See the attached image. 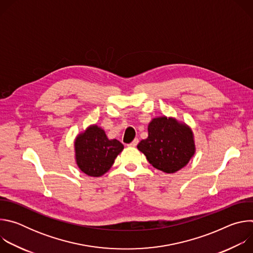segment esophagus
Segmentation results:
<instances>
[{"mask_svg": "<svg viewBox=\"0 0 253 253\" xmlns=\"http://www.w3.org/2000/svg\"><path fill=\"white\" fill-rule=\"evenodd\" d=\"M138 142H139V141H138V139H134V140L129 144L128 146H129V147H135V146L137 145V144H138Z\"/></svg>", "mask_w": 253, "mask_h": 253, "instance_id": "esophagus-1", "label": "esophagus"}]
</instances>
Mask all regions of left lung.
Segmentation results:
<instances>
[{
    "instance_id": "obj_1",
    "label": "left lung",
    "mask_w": 253,
    "mask_h": 253,
    "mask_svg": "<svg viewBox=\"0 0 253 253\" xmlns=\"http://www.w3.org/2000/svg\"><path fill=\"white\" fill-rule=\"evenodd\" d=\"M137 148L156 169L175 173L186 166L195 153L193 132L175 118H154L148 125V137L141 140Z\"/></svg>"
}]
</instances>
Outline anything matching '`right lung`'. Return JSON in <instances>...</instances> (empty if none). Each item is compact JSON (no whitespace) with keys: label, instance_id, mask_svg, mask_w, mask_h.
<instances>
[{"label":"right lung","instance_id":"1","mask_svg":"<svg viewBox=\"0 0 253 253\" xmlns=\"http://www.w3.org/2000/svg\"><path fill=\"white\" fill-rule=\"evenodd\" d=\"M124 149L116 139L109 140L105 131L91 125L75 140V156L78 167L88 176L99 177L111 168L115 158Z\"/></svg>","mask_w":253,"mask_h":253}]
</instances>
